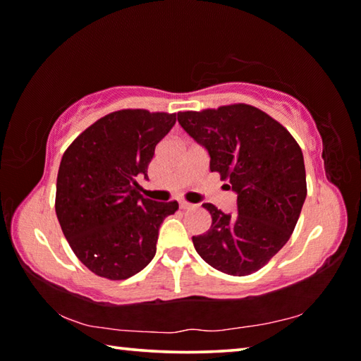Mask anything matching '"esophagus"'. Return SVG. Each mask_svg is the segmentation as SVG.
<instances>
[{"label":"esophagus","instance_id":"obj_1","mask_svg":"<svg viewBox=\"0 0 361 361\" xmlns=\"http://www.w3.org/2000/svg\"><path fill=\"white\" fill-rule=\"evenodd\" d=\"M192 204H189V202H186V200H181L180 202V209L181 210H189V209H192Z\"/></svg>","mask_w":361,"mask_h":361}]
</instances>
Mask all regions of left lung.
Masks as SVG:
<instances>
[{
	"instance_id": "left-lung-1",
	"label": "left lung",
	"mask_w": 361,
	"mask_h": 361,
	"mask_svg": "<svg viewBox=\"0 0 361 361\" xmlns=\"http://www.w3.org/2000/svg\"><path fill=\"white\" fill-rule=\"evenodd\" d=\"M178 122L209 151L212 172L237 192L234 215L204 204L212 228L192 237L195 252L228 276L259 271L288 242L301 215L307 195L301 148L279 121L247 103L180 111Z\"/></svg>"
}]
</instances>
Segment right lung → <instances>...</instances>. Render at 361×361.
Returning a JSON list of instances; mask_svg holds the SVG:
<instances>
[{"label": "right lung", "instance_id": "1", "mask_svg": "<svg viewBox=\"0 0 361 361\" xmlns=\"http://www.w3.org/2000/svg\"><path fill=\"white\" fill-rule=\"evenodd\" d=\"M176 113L127 108L95 121L63 152L56 213L73 253L95 276L126 280L156 255L159 228L178 202L140 194L157 143Z\"/></svg>", "mask_w": 361, "mask_h": 361}]
</instances>
